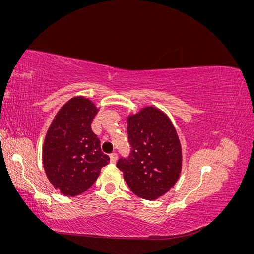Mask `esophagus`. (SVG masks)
Returning a JSON list of instances; mask_svg holds the SVG:
<instances>
[{"instance_id":"esophagus-1","label":"esophagus","mask_w":254,"mask_h":254,"mask_svg":"<svg viewBox=\"0 0 254 254\" xmlns=\"http://www.w3.org/2000/svg\"><path fill=\"white\" fill-rule=\"evenodd\" d=\"M118 161V155L115 152H113V153H111L110 155V162L111 163H115Z\"/></svg>"}]
</instances>
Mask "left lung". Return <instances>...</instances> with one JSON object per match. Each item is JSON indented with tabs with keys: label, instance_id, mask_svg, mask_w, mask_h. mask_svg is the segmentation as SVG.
<instances>
[{
	"label": "left lung",
	"instance_id": "obj_1",
	"mask_svg": "<svg viewBox=\"0 0 254 254\" xmlns=\"http://www.w3.org/2000/svg\"><path fill=\"white\" fill-rule=\"evenodd\" d=\"M129 156L117 167L133 193L153 200L174 187L181 172V145L167 115L146 107L127 120Z\"/></svg>",
	"mask_w": 254,
	"mask_h": 254
}]
</instances>
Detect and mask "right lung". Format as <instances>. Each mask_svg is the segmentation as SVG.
Listing matches in <instances>:
<instances>
[{
	"instance_id": "obj_1",
	"label": "right lung",
	"mask_w": 254,
	"mask_h": 254,
	"mask_svg": "<svg viewBox=\"0 0 254 254\" xmlns=\"http://www.w3.org/2000/svg\"><path fill=\"white\" fill-rule=\"evenodd\" d=\"M95 105L74 97L56 114L43 144V167L50 182L65 196H77L92 187L110 161L92 131Z\"/></svg>"
}]
</instances>
